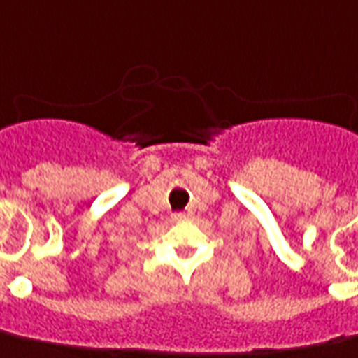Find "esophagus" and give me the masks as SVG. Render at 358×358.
Here are the masks:
<instances>
[{"mask_svg": "<svg viewBox=\"0 0 358 358\" xmlns=\"http://www.w3.org/2000/svg\"><path fill=\"white\" fill-rule=\"evenodd\" d=\"M185 217H187V215H185L184 212H174V214H173L174 222H184Z\"/></svg>", "mask_w": 358, "mask_h": 358, "instance_id": "34e87169", "label": "esophagus"}]
</instances>
